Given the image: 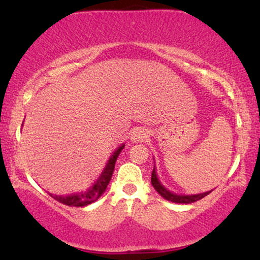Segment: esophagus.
<instances>
[{
	"instance_id": "esophagus-1",
	"label": "esophagus",
	"mask_w": 260,
	"mask_h": 260,
	"mask_svg": "<svg viewBox=\"0 0 260 260\" xmlns=\"http://www.w3.org/2000/svg\"><path fill=\"white\" fill-rule=\"evenodd\" d=\"M145 138H147V133L143 129H136L132 133V140L133 142H143Z\"/></svg>"
}]
</instances>
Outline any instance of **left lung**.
Wrapping results in <instances>:
<instances>
[{
	"label": "left lung",
	"mask_w": 260,
	"mask_h": 260,
	"mask_svg": "<svg viewBox=\"0 0 260 260\" xmlns=\"http://www.w3.org/2000/svg\"><path fill=\"white\" fill-rule=\"evenodd\" d=\"M151 184H153L155 190H156V192L159 193L164 199H166V201H170L172 203H180V204H190V203L201 201L202 198H204L205 196H208L209 193L211 192V190H209V192H205V193H199V194H190V196L177 194V193L171 192V190H169L168 188L160 182L159 177H157L156 171H155V166H154L153 172H151Z\"/></svg>",
	"instance_id": "1"
}]
</instances>
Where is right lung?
I'll return each instance as SVG.
<instances>
[{
  "mask_svg": "<svg viewBox=\"0 0 260 260\" xmlns=\"http://www.w3.org/2000/svg\"><path fill=\"white\" fill-rule=\"evenodd\" d=\"M123 148H124V144H122L121 147L117 148V150H115V153L110 156L109 161H107L105 169H104L103 172H101L100 177L98 178L96 182H95V183L92 184L86 192L77 193V194H71V196H64V197L51 194V193H50V196H51L53 199H56L57 202L62 203V204L70 205V207H85V205H89L91 204V203H94L95 201H98V199L104 194V192H105L107 188V184H109V182L111 181L112 172L113 170H115V162Z\"/></svg>",
  "mask_w": 260,
  "mask_h": 260,
  "instance_id": "right-lung-1",
  "label": "right lung"
}]
</instances>
